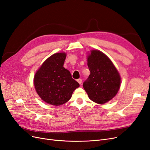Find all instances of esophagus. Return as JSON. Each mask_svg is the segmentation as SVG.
Segmentation results:
<instances>
[{"label": "esophagus", "mask_w": 150, "mask_h": 150, "mask_svg": "<svg viewBox=\"0 0 150 150\" xmlns=\"http://www.w3.org/2000/svg\"><path fill=\"white\" fill-rule=\"evenodd\" d=\"M77 81H78L79 84H81V83H82V79H78V80H77Z\"/></svg>", "instance_id": "esophagus-1"}]
</instances>
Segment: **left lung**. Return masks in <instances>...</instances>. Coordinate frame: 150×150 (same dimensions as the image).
Returning a JSON list of instances; mask_svg holds the SVG:
<instances>
[{
	"instance_id": "8db88e82",
	"label": "left lung",
	"mask_w": 150,
	"mask_h": 150,
	"mask_svg": "<svg viewBox=\"0 0 150 150\" xmlns=\"http://www.w3.org/2000/svg\"><path fill=\"white\" fill-rule=\"evenodd\" d=\"M90 75L83 83L89 98L98 104L110 101L120 88L121 77L115 65L106 54L92 50L88 56Z\"/></svg>"
}]
</instances>
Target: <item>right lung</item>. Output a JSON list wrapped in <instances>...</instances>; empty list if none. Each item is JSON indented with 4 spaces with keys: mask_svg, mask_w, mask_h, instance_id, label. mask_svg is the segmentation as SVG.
Listing matches in <instances>:
<instances>
[{
    "mask_svg": "<svg viewBox=\"0 0 150 150\" xmlns=\"http://www.w3.org/2000/svg\"><path fill=\"white\" fill-rule=\"evenodd\" d=\"M66 57L64 52L54 54L43 62L34 78L35 89L39 97L54 106L67 102L74 91L79 87L70 72L63 67Z\"/></svg>",
    "mask_w": 150,
    "mask_h": 150,
    "instance_id": "right-lung-1",
    "label": "right lung"
}]
</instances>
